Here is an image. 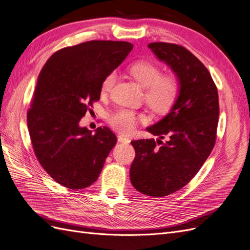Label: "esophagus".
<instances>
[{
    "instance_id": "esophagus-1",
    "label": "esophagus",
    "mask_w": 250,
    "mask_h": 250,
    "mask_svg": "<svg viewBox=\"0 0 250 250\" xmlns=\"http://www.w3.org/2000/svg\"><path fill=\"white\" fill-rule=\"evenodd\" d=\"M117 140H118V142H122V143H130V139L123 135H118Z\"/></svg>"
}]
</instances>
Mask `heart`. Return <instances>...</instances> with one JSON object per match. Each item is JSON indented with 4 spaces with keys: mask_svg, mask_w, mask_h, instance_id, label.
<instances>
[{
    "mask_svg": "<svg viewBox=\"0 0 250 250\" xmlns=\"http://www.w3.org/2000/svg\"><path fill=\"white\" fill-rule=\"evenodd\" d=\"M134 79L145 88V100L148 106L155 112L164 113L171 109L178 96L179 85L174 75H163L159 66L148 61L134 62L128 68ZM116 72H110L102 82V91L108 92L113 87L116 80ZM141 119L135 111L119 109L109 116V123L114 130L123 133H132Z\"/></svg>",
    "mask_w": 250,
    "mask_h": 250,
    "instance_id": "1",
    "label": "heart"
}]
</instances>
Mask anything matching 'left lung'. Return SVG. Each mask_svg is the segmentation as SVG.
<instances>
[{"label":"left lung","instance_id":"1","mask_svg":"<svg viewBox=\"0 0 250 250\" xmlns=\"http://www.w3.org/2000/svg\"><path fill=\"white\" fill-rule=\"evenodd\" d=\"M148 48L172 70L179 85L169 113L146 128L159 139L131 142L136 151L130 170L133 187L143 195L159 198L186 187L210 155L219 105L209 71L191 52L164 42L150 43Z\"/></svg>","mask_w":250,"mask_h":250}]
</instances>
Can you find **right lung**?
Here are the masks:
<instances>
[{
  "mask_svg": "<svg viewBox=\"0 0 250 250\" xmlns=\"http://www.w3.org/2000/svg\"><path fill=\"white\" fill-rule=\"evenodd\" d=\"M133 49L123 41H88L53 53L42 68L27 112L37 159L50 176L71 189L94 183L116 144L107 126L92 134L80 119L100 100L104 78Z\"/></svg>",
  "mask_w": 250,
  "mask_h": 250,
  "instance_id": "right-lung-1",
  "label": "right lung"
}]
</instances>
